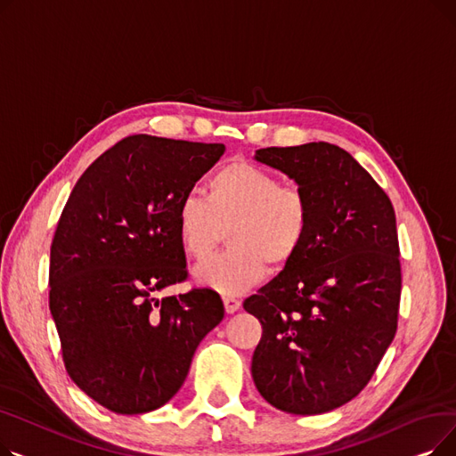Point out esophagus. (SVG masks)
I'll list each match as a JSON object with an SVG mask.
<instances>
[{"label": "esophagus", "mask_w": 456, "mask_h": 456, "mask_svg": "<svg viewBox=\"0 0 456 456\" xmlns=\"http://www.w3.org/2000/svg\"><path fill=\"white\" fill-rule=\"evenodd\" d=\"M224 305H225V310L229 314H232V313H236L238 308H240V305H242V301L238 299L236 296H224Z\"/></svg>", "instance_id": "obj_1"}]
</instances>
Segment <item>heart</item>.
Masks as SVG:
<instances>
[{
	"label": "heart",
	"mask_w": 456,
	"mask_h": 456,
	"mask_svg": "<svg viewBox=\"0 0 456 456\" xmlns=\"http://www.w3.org/2000/svg\"><path fill=\"white\" fill-rule=\"evenodd\" d=\"M179 242L194 258L224 240L231 248L196 268L198 282L222 294L251 289L268 272L289 268L313 227V205L299 186L282 184L266 167L232 160L216 170L205 198L188 194L175 210Z\"/></svg>",
	"instance_id": "obj_1"
}]
</instances>
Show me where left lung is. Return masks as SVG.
<instances>
[{
    "mask_svg": "<svg viewBox=\"0 0 456 456\" xmlns=\"http://www.w3.org/2000/svg\"><path fill=\"white\" fill-rule=\"evenodd\" d=\"M313 205L299 256L244 301L262 337L255 387L282 412L314 416L361 394L397 330L401 262L387 191L329 142L255 153Z\"/></svg>",
    "mask_w": 456,
    "mask_h": 456,
    "instance_id": "left-lung-1",
    "label": "left lung"
}]
</instances>
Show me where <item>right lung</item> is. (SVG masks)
<instances>
[{"mask_svg": "<svg viewBox=\"0 0 456 456\" xmlns=\"http://www.w3.org/2000/svg\"><path fill=\"white\" fill-rule=\"evenodd\" d=\"M224 143L133 134L95 159L59 218L50 310L69 379L116 414L151 412L224 320L212 289L153 297L188 279L175 210Z\"/></svg>", "mask_w": 456, "mask_h": 456, "instance_id": "obj_1", "label": "right lung"}]
</instances>
